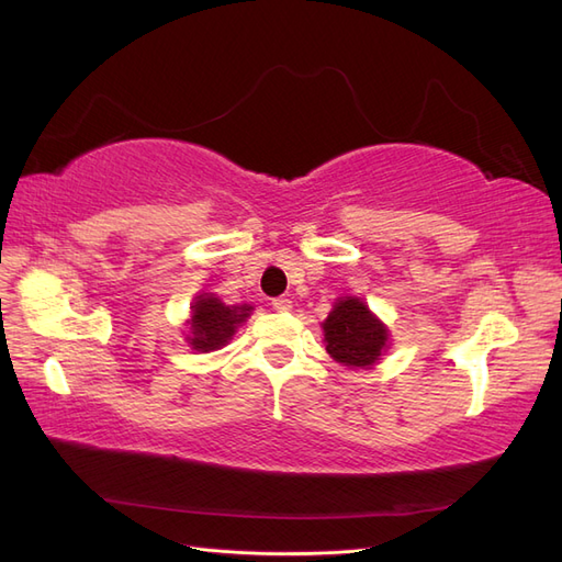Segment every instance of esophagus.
Segmentation results:
<instances>
[{"label": "esophagus", "instance_id": "obj_1", "mask_svg": "<svg viewBox=\"0 0 562 562\" xmlns=\"http://www.w3.org/2000/svg\"><path fill=\"white\" fill-rule=\"evenodd\" d=\"M271 307H274L277 312H291V310H293V302H291V297L281 295V297H274V300H271Z\"/></svg>", "mask_w": 562, "mask_h": 562}]
</instances>
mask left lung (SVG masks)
Returning a JSON list of instances; mask_svg holds the SVG:
<instances>
[{
  "label": "left lung",
  "instance_id": "obj_1",
  "mask_svg": "<svg viewBox=\"0 0 562 562\" xmlns=\"http://www.w3.org/2000/svg\"><path fill=\"white\" fill-rule=\"evenodd\" d=\"M323 342L337 363L349 368L372 366L386 345V328L370 314L361 300L335 302V310L323 323Z\"/></svg>",
  "mask_w": 562,
  "mask_h": 562
}]
</instances>
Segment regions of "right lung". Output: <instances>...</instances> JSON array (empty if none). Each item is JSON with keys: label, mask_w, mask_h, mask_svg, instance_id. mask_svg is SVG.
Returning a JSON list of instances; mask_svg holds the SVG:
<instances>
[{"label": "right lung", "mask_w": 562, "mask_h": 562, "mask_svg": "<svg viewBox=\"0 0 562 562\" xmlns=\"http://www.w3.org/2000/svg\"><path fill=\"white\" fill-rule=\"evenodd\" d=\"M252 307L241 304V307H227L225 302H220L213 295H201L194 302L192 314V337L190 345L196 351H213L225 347L236 326L244 323L250 316Z\"/></svg>", "instance_id": "obj_1"}]
</instances>
